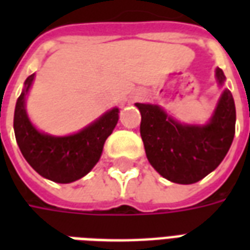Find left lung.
I'll use <instances>...</instances> for the list:
<instances>
[{"label": "left lung", "mask_w": 250, "mask_h": 250, "mask_svg": "<svg viewBox=\"0 0 250 250\" xmlns=\"http://www.w3.org/2000/svg\"><path fill=\"white\" fill-rule=\"evenodd\" d=\"M220 85L225 75L215 69ZM142 115L141 136L148 162L163 178L190 185L218 167L229 151L236 131V107L229 89L221 95L208 125H182L159 105L136 103Z\"/></svg>", "instance_id": "obj_1"}]
</instances>
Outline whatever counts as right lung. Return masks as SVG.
<instances>
[{
    "label": "right lung",
    "instance_id": "right-lung-1",
    "mask_svg": "<svg viewBox=\"0 0 250 250\" xmlns=\"http://www.w3.org/2000/svg\"><path fill=\"white\" fill-rule=\"evenodd\" d=\"M35 73L24 84L14 109V135L20 150L41 177L57 184H71L83 178L99 162L105 139L119 120V108L109 109L96 122L68 136H52L36 130L25 109V96Z\"/></svg>",
    "mask_w": 250,
    "mask_h": 250
}]
</instances>
